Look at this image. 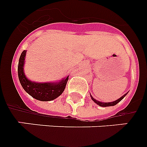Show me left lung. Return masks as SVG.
<instances>
[{
	"label": "left lung",
	"mask_w": 147,
	"mask_h": 147,
	"mask_svg": "<svg viewBox=\"0 0 147 147\" xmlns=\"http://www.w3.org/2000/svg\"><path fill=\"white\" fill-rule=\"evenodd\" d=\"M127 93L125 94V95H124L123 96H121L120 98H118V100L115 101V102H98V101L96 100L95 98H92V96H91V98H92V99L93 100V102H95L97 104V105H98L99 106H102V107H107V106H113V105H115L116 104H118L119 102H121V101L123 99V98H124V96H126Z\"/></svg>",
	"instance_id": "left-lung-1"
}]
</instances>
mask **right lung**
Returning <instances> with one entry per match:
<instances>
[{"label":"right lung","mask_w":147,"mask_h":147,"mask_svg":"<svg viewBox=\"0 0 147 147\" xmlns=\"http://www.w3.org/2000/svg\"><path fill=\"white\" fill-rule=\"evenodd\" d=\"M26 51L22 52L19 60L18 77L20 84L27 93H29L34 98L39 101H51L57 98L64 92L68 80L67 78L62 80L58 83H35L32 82L26 77L23 71V66L25 62Z\"/></svg>","instance_id":"right-lung-1"}]
</instances>
